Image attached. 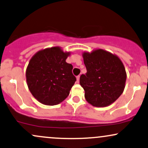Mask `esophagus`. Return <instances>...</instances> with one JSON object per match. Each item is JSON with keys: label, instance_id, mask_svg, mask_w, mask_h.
Returning <instances> with one entry per match:
<instances>
[{"label": "esophagus", "instance_id": "34e87169", "mask_svg": "<svg viewBox=\"0 0 148 148\" xmlns=\"http://www.w3.org/2000/svg\"><path fill=\"white\" fill-rule=\"evenodd\" d=\"M79 77H80V75L77 76V83L79 82Z\"/></svg>", "mask_w": 148, "mask_h": 148}]
</instances>
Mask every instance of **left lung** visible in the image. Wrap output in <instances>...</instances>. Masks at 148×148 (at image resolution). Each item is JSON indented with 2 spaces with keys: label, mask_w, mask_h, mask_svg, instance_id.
<instances>
[{
  "label": "left lung",
  "mask_w": 148,
  "mask_h": 148,
  "mask_svg": "<svg viewBox=\"0 0 148 148\" xmlns=\"http://www.w3.org/2000/svg\"><path fill=\"white\" fill-rule=\"evenodd\" d=\"M86 73L80 76L79 83L86 101L96 107L110 105L123 93L126 73L121 60L103 49L83 53Z\"/></svg>",
  "instance_id": "left-lung-1"
}]
</instances>
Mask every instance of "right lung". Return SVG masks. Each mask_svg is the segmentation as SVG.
<instances>
[{
	"label": "right lung",
	"instance_id": "obj_1",
	"mask_svg": "<svg viewBox=\"0 0 148 148\" xmlns=\"http://www.w3.org/2000/svg\"><path fill=\"white\" fill-rule=\"evenodd\" d=\"M69 55L55 47L40 51L30 60L26 71L27 86L38 101L54 106L69 96L76 81L73 65L66 62Z\"/></svg>",
	"mask_w": 148,
	"mask_h": 148
}]
</instances>
